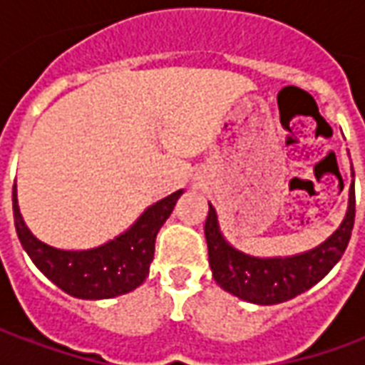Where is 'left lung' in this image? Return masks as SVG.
Instances as JSON below:
<instances>
[{"instance_id": "left-lung-1", "label": "left lung", "mask_w": 365, "mask_h": 365, "mask_svg": "<svg viewBox=\"0 0 365 365\" xmlns=\"http://www.w3.org/2000/svg\"><path fill=\"white\" fill-rule=\"evenodd\" d=\"M354 178V168H352ZM356 217L354 180L348 193V211L342 225L313 250L285 258H256L230 246L219 230L217 211L209 203L205 221L207 250L213 279L222 289L256 305H275L297 297L321 282L344 254Z\"/></svg>"}]
</instances>
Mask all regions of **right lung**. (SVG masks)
I'll return each instance as SVG.
<instances>
[{
    "label": "right lung",
    "mask_w": 365,
    "mask_h": 365,
    "mask_svg": "<svg viewBox=\"0 0 365 365\" xmlns=\"http://www.w3.org/2000/svg\"><path fill=\"white\" fill-rule=\"evenodd\" d=\"M183 190L160 199L128 230L91 250H60L41 242L23 221L13 185L15 229L29 258L54 285L78 299H111L136 289L150 272L156 235Z\"/></svg>",
    "instance_id": "right-lung-1"
}]
</instances>
